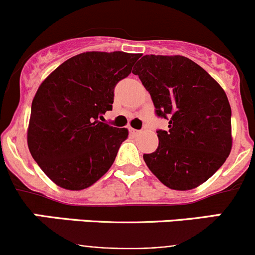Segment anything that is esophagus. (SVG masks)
Instances as JSON below:
<instances>
[{
	"instance_id": "34e87169",
	"label": "esophagus",
	"mask_w": 255,
	"mask_h": 255,
	"mask_svg": "<svg viewBox=\"0 0 255 255\" xmlns=\"http://www.w3.org/2000/svg\"><path fill=\"white\" fill-rule=\"evenodd\" d=\"M129 132L132 133L133 135H137V134H139V133H140V130H138V129H134V128L129 127Z\"/></svg>"
}]
</instances>
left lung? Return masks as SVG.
Returning <instances> with one entry per match:
<instances>
[{"label":"left lung","mask_w":255,"mask_h":255,"mask_svg":"<svg viewBox=\"0 0 255 255\" xmlns=\"http://www.w3.org/2000/svg\"><path fill=\"white\" fill-rule=\"evenodd\" d=\"M150 94L159 117L155 151L144 154L149 170L169 189L186 191L207 181L232 149L231 106L221 85L182 55H144L132 71Z\"/></svg>","instance_id":"8db88e82"}]
</instances>
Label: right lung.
<instances>
[{
    "label": "right lung",
    "mask_w": 255,
    "mask_h": 255,
    "mask_svg": "<svg viewBox=\"0 0 255 255\" xmlns=\"http://www.w3.org/2000/svg\"><path fill=\"white\" fill-rule=\"evenodd\" d=\"M139 54L86 51L64 61L38 87L27 143L51 181L79 191L111 168L127 128L100 122L111 111L113 90L127 78Z\"/></svg>",
    "instance_id": "right-lung-1"
}]
</instances>
